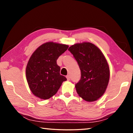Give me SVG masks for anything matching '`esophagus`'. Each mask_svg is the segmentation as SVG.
<instances>
[{
	"instance_id": "1",
	"label": "esophagus",
	"mask_w": 133,
	"mask_h": 133,
	"mask_svg": "<svg viewBox=\"0 0 133 133\" xmlns=\"http://www.w3.org/2000/svg\"><path fill=\"white\" fill-rule=\"evenodd\" d=\"M66 78H67V80H70V75H67V76H66Z\"/></svg>"
}]
</instances>
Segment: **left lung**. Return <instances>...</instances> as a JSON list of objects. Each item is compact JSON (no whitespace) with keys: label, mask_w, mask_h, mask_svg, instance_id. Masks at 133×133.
<instances>
[{"label":"left lung","mask_w":133,"mask_h":133,"mask_svg":"<svg viewBox=\"0 0 133 133\" xmlns=\"http://www.w3.org/2000/svg\"><path fill=\"white\" fill-rule=\"evenodd\" d=\"M68 50L79 66L81 78L75 85L78 96L87 102L97 100L109 84L110 69L104 55L89 42L72 45Z\"/></svg>","instance_id":"obj_1"}]
</instances>
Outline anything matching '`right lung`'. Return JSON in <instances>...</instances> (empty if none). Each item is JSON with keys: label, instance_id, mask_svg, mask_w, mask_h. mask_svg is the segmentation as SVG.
Segmentation results:
<instances>
[{"label": "right lung", "instance_id": "1", "mask_svg": "<svg viewBox=\"0 0 133 133\" xmlns=\"http://www.w3.org/2000/svg\"><path fill=\"white\" fill-rule=\"evenodd\" d=\"M68 45L47 42L40 46L29 60L26 69L27 82L35 96L47 100L57 93L67 80L60 75L57 64L58 57L67 50Z\"/></svg>", "mask_w": 133, "mask_h": 133}]
</instances>
